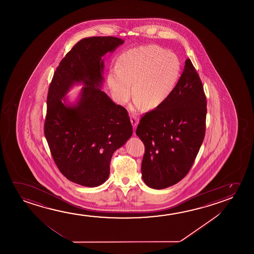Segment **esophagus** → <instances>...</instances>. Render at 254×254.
<instances>
[{
  "mask_svg": "<svg viewBox=\"0 0 254 254\" xmlns=\"http://www.w3.org/2000/svg\"><path fill=\"white\" fill-rule=\"evenodd\" d=\"M130 121H131V123H132V126H133V128H135V127H137V125H138L139 119H138L136 116L132 115V116H130Z\"/></svg>",
  "mask_w": 254,
  "mask_h": 254,
  "instance_id": "esophagus-1",
  "label": "esophagus"
}]
</instances>
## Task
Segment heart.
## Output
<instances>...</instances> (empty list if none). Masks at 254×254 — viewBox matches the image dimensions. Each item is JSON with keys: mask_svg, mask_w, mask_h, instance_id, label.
Returning a JSON list of instances; mask_svg holds the SVG:
<instances>
[{"mask_svg": "<svg viewBox=\"0 0 254 254\" xmlns=\"http://www.w3.org/2000/svg\"><path fill=\"white\" fill-rule=\"evenodd\" d=\"M180 63L178 56L157 46H145L124 52L112 67L107 83L114 101L124 105L132 94L133 109L145 106L154 109L171 95L179 80Z\"/></svg>", "mask_w": 254, "mask_h": 254, "instance_id": "heart-1", "label": "heart"}]
</instances>
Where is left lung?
Here are the masks:
<instances>
[{"instance_id":"8db88e82","label":"left lung","mask_w":254,"mask_h":254,"mask_svg":"<svg viewBox=\"0 0 254 254\" xmlns=\"http://www.w3.org/2000/svg\"><path fill=\"white\" fill-rule=\"evenodd\" d=\"M206 115L202 82L187 59L168 98L146 113L137 127L145 146L141 176L148 188H167L187 176L204 140Z\"/></svg>"}]
</instances>
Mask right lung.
Masks as SVG:
<instances>
[{"mask_svg": "<svg viewBox=\"0 0 254 254\" xmlns=\"http://www.w3.org/2000/svg\"><path fill=\"white\" fill-rule=\"evenodd\" d=\"M123 43L110 36L81 39L62 60L49 86L45 136L60 172L83 187L106 182L113 153L133 133L127 111L99 89L102 57ZM75 83L85 85L79 100L74 105L62 102Z\"/></svg>", "mask_w": 254, "mask_h": 254, "instance_id": "add662e5", "label": "right lung"}]
</instances>
